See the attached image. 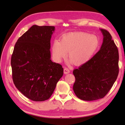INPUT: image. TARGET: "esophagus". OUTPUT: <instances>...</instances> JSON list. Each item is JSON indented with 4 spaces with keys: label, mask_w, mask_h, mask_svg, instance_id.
<instances>
[{
    "label": "esophagus",
    "mask_w": 125,
    "mask_h": 125,
    "mask_svg": "<svg viewBox=\"0 0 125 125\" xmlns=\"http://www.w3.org/2000/svg\"><path fill=\"white\" fill-rule=\"evenodd\" d=\"M63 73L65 74L69 73H70V70L67 68H65V69H63Z\"/></svg>",
    "instance_id": "34e87169"
}]
</instances>
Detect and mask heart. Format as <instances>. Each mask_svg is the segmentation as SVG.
I'll list each match as a JSON object with an SVG mask.
<instances>
[{
    "label": "heart",
    "instance_id": "1",
    "mask_svg": "<svg viewBox=\"0 0 125 125\" xmlns=\"http://www.w3.org/2000/svg\"><path fill=\"white\" fill-rule=\"evenodd\" d=\"M99 44V39L95 35L84 32L67 34L63 35L60 41L54 42L52 53L56 61L60 62L68 52L69 62L80 65L92 58Z\"/></svg>",
    "mask_w": 125,
    "mask_h": 125
}]
</instances>
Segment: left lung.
<instances>
[{"label": "left lung", "instance_id": "8db88e82", "mask_svg": "<svg viewBox=\"0 0 125 125\" xmlns=\"http://www.w3.org/2000/svg\"><path fill=\"white\" fill-rule=\"evenodd\" d=\"M103 35L100 51L88 62L73 71L75 81L73 90L84 101L103 98L116 80L119 73L118 50L107 30L100 29Z\"/></svg>", "mask_w": 125, "mask_h": 125}]
</instances>
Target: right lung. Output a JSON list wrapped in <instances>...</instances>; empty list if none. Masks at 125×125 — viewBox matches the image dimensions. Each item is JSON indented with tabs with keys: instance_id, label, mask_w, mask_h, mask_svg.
<instances>
[{
	"instance_id": "1",
	"label": "right lung",
	"mask_w": 125,
	"mask_h": 125,
	"mask_svg": "<svg viewBox=\"0 0 125 125\" xmlns=\"http://www.w3.org/2000/svg\"><path fill=\"white\" fill-rule=\"evenodd\" d=\"M55 28L33 25L18 40L11 56L14 84L34 101L48 100L63 75L62 66L51 59V40Z\"/></svg>"
}]
</instances>
